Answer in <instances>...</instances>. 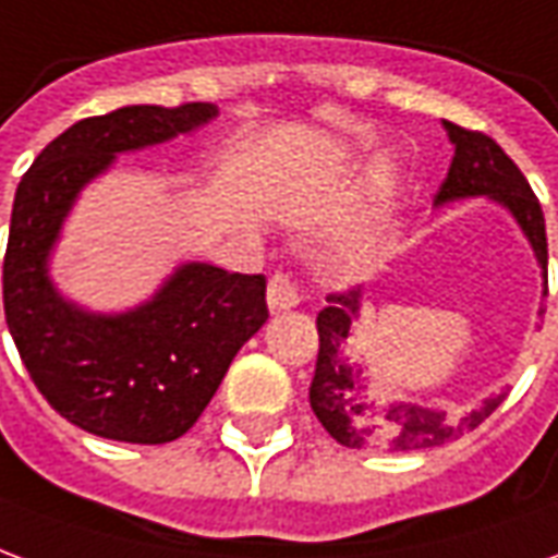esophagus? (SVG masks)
<instances>
[{
    "instance_id": "1",
    "label": "esophagus",
    "mask_w": 558,
    "mask_h": 558,
    "mask_svg": "<svg viewBox=\"0 0 558 558\" xmlns=\"http://www.w3.org/2000/svg\"><path fill=\"white\" fill-rule=\"evenodd\" d=\"M267 303H270V310H294L300 303V291L298 286L291 282V276L286 272H276L270 279V286H267Z\"/></svg>"
}]
</instances>
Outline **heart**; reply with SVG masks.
Returning a JSON list of instances; mask_svg holds the SVG:
<instances>
[{
  "label": "heart",
  "mask_w": 558,
  "mask_h": 558,
  "mask_svg": "<svg viewBox=\"0 0 558 558\" xmlns=\"http://www.w3.org/2000/svg\"><path fill=\"white\" fill-rule=\"evenodd\" d=\"M375 252H378V231H375V225L361 228V231L345 243V248H342V255H345V260H351V264H366V260H373Z\"/></svg>",
  "instance_id": "1"
}]
</instances>
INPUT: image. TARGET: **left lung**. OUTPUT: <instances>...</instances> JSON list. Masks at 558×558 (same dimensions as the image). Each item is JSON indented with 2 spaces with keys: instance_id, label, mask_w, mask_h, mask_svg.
Returning a JSON list of instances; mask_svg holds the SVG:
<instances>
[{
  "instance_id": "left-lung-1",
  "label": "left lung",
  "mask_w": 558,
  "mask_h": 558,
  "mask_svg": "<svg viewBox=\"0 0 558 558\" xmlns=\"http://www.w3.org/2000/svg\"><path fill=\"white\" fill-rule=\"evenodd\" d=\"M445 132L453 144V161L445 183L438 185L436 204L477 195L499 201L517 219L525 240L532 243V252L544 270V294H547V231L532 185L525 183L520 168L505 156V149L489 134L469 132L448 120H445ZM361 300V288L330 294L327 298L330 306H324L315 322L318 361L312 375L310 405L339 445L357 450H390V453L429 450L472 433L499 409L501 393L484 399V405L475 412L453 417L445 409L387 399L385 393L366 385L354 339L349 336V330H357Z\"/></svg>"
}]
</instances>
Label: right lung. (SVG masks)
<instances>
[{
  "label": "right lung",
  "mask_w": 558,
  "mask_h": 558,
  "mask_svg": "<svg viewBox=\"0 0 558 558\" xmlns=\"http://www.w3.org/2000/svg\"><path fill=\"white\" fill-rule=\"evenodd\" d=\"M219 110L132 105L74 122L23 173L11 209L2 300L20 361L41 397L86 433L165 445L189 433L234 354L267 322V279L183 264L137 310H81L50 282L47 260L81 189L120 153L195 132Z\"/></svg>",
  "instance_id": "obj_1"
}]
</instances>
